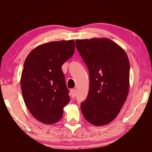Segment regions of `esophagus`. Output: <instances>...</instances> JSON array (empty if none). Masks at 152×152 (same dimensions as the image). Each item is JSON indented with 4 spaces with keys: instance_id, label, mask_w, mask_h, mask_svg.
<instances>
[{
    "instance_id": "esophagus-1",
    "label": "esophagus",
    "mask_w": 152,
    "mask_h": 152,
    "mask_svg": "<svg viewBox=\"0 0 152 152\" xmlns=\"http://www.w3.org/2000/svg\"><path fill=\"white\" fill-rule=\"evenodd\" d=\"M70 93H71V96L72 97H75L76 95V90L75 89H71L70 90Z\"/></svg>"
}]
</instances>
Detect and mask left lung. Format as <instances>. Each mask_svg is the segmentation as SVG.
Masks as SVG:
<instances>
[{
	"mask_svg": "<svg viewBox=\"0 0 152 152\" xmlns=\"http://www.w3.org/2000/svg\"><path fill=\"white\" fill-rule=\"evenodd\" d=\"M76 46L88 67V94L81 109L95 126L109 124L119 114L129 89V61L119 45L107 38L77 39Z\"/></svg>",
	"mask_w": 152,
	"mask_h": 152,
	"instance_id": "obj_1",
	"label": "left lung"
}]
</instances>
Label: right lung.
<instances>
[{"instance_id":"obj_1","label":"right lung","mask_w":152,"mask_h":152,"mask_svg":"<svg viewBox=\"0 0 152 152\" xmlns=\"http://www.w3.org/2000/svg\"><path fill=\"white\" fill-rule=\"evenodd\" d=\"M75 50L73 40L51 41L35 48L25 60L20 77L23 97L30 113L43 124L59 121L70 102L61 66Z\"/></svg>"}]
</instances>
